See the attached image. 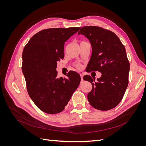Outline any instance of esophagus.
Masks as SVG:
<instances>
[{"label":"esophagus","instance_id":"34e87169","mask_svg":"<svg viewBox=\"0 0 146 146\" xmlns=\"http://www.w3.org/2000/svg\"><path fill=\"white\" fill-rule=\"evenodd\" d=\"M80 77H81V80H82V81H83V75L82 74H80Z\"/></svg>","mask_w":146,"mask_h":146}]
</instances>
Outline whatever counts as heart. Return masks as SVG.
<instances>
[{
  "label": "heart",
  "instance_id": "b5f03b06",
  "mask_svg": "<svg viewBox=\"0 0 146 146\" xmlns=\"http://www.w3.org/2000/svg\"><path fill=\"white\" fill-rule=\"evenodd\" d=\"M78 68H80V66H78Z\"/></svg>",
  "mask_w": 146,
  "mask_h": 146
}]
</instances>
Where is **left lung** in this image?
I'll return each instance as SVG.
<instances>
[{"label":"left lung","instance_id":"8db88e82","mask_svg":"<svg viewBox=\"0 0 146 146\" xmlns=\"http://www.w3.org/2000/svg\"><path fill=\"white\" fill-rule=\"evenodd\" d=\"M78 34L89 39L92 47L88 70L102 74L97 82L88 75L83 77L92 85L88 100L96 109L111 110L121 101L129 83L130 63L125 48L115 33L99 27L86 26Z\"/></svg>","mask_w":146,"mask_h":146}]
</instances>
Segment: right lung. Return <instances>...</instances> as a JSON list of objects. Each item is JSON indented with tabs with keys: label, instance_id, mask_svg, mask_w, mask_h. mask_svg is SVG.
<instances>
[{
	"label": "right lung",
	"instance_id": "right-lung-1",
	"mask_svg": "<svg viewBox=\"0 0 146 146\" xmlns=\"http://www.w3.org/2000/svg\"><path fill=\"white\" fill-rule=\"evenodd\" d=\"M80 27L45 29L31 38L23 52L22 70L28 93L35 104L48 114L61 112L80 84V75L57 77V62L64 58V45Z\"/></svg>",
	"mask_w": 146,
	"mask_h": 146
}]
</instances>
